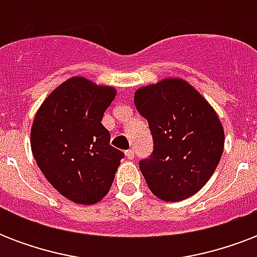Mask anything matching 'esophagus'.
<instances>
[{
	"label": "esophagus",
	"instance_id": "esophagus-1",
	"mask_svg": "<svg viewBox=\"0 0 257 257\" xmlns=\"http://www.w3.org/2000/svg\"><path fill=\"white\" fill-rule=\"evenodd\" d=\"M125 156L128 157L129 160H132L133 157H135V151H133V149H128V151H125Z\"/></svg>",
	"mask_w": 257,
	"mask_h": 257
}]
</instances>
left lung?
I'll return each instance as SVG.
<instances>
[{"label":"left lung","instance_id":"8db88e82","mask_svg":"<svg viewBox=\"0 0 257 257\" xmlns=\"http://www.w3.org/2000/svg\"><path fill=\"white\" fill-rule=\"evenodd\" d=\"M148 121L153 151L139 163L149 189L164 201H180L205 185L224 149V129L203 96L180 78H167L135 93Z\"/></svg>","mask_w":257,"mask_h":257}]
</instances>
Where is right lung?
<instances>
[{
    "instance_id": "right-lung-1",
    "label": "right lung",
    "mask_w": 257,
    "mask_h": 257,
    "mask_svg": "<svg viewBox=\"0 0 257 257\" xmlns=\"http://www.w3.org/2000/svg\"><path fill=\"white\" fill-rule=\"evenodd\" d=\"M116 89L69 78L42 102L30 145L46 180L66 199L90 205L110 189L124 153L113 148L101 120Z\"/></svg>"
}]
</instances>
